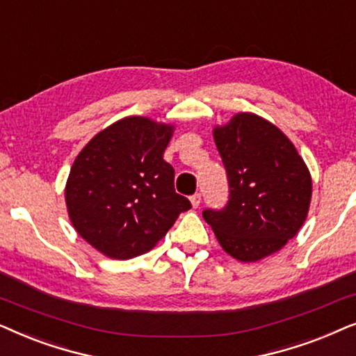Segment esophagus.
Instances as JSON below:
<instances>
[{
    "label": "esophagus",
    "instance_id": "obj_1",
    "mask_svg": "<svg viewBox=\"0 0 356 356\" xmlns=\"http://www.w3.org/2000/svg\"><path fill=\"white\" fill-rule=\"evenodd\" d=\"M200 202H202V195H200V193H195V195L191 197V203H192L193 208L200 207Z\"/></svg>",
    "mask_w": 356,
    "mask_h": 356
}]
</instances>
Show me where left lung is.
I'll return each mask as SVG.
<instances>
[{
  "instance_id": "left-lung-1",
  "label": "left lung",
  "mask_w": 356,
  "mask_h": 356,
  "mask_svg": "<svg viewBox=\"0 0 356 356\" xmlns=\"http://www.w3.org/2000/svg\"><path fill=\"white\" fill-rule=\"evenodd\" d=\"M225 164L229 200L203 218L218 243L241 262H257L296 236L309 211L312 181L280 129L250 112L213 130Z\"/></svg>"
}]
</instances>
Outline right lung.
Returning <instances> with one entry per match:
<instances>
[{
  "mask_svg": "<svg viewBox=\"0 0 356 356\" xmlns=\"http://www.w3.org/2000/svg\"><path fill=\"white\" fill-rule=\"evenodd\" d=\"M174 127L125 117L94 136L76 156L65 187L70 220L81 238L111 259L146 254L191 202L174 188L163 159Z\"/></svg>",
  "mask_w": 356,
  "mask_h": 356,
  "instance_id": "obj_1",
  "label": "right lung"
}]
</instances>
